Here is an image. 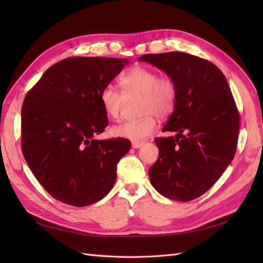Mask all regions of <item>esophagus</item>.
<instances>
[{
	"instance_id": "esophagus-1",
	"label": "esophagus",
	"mask_w": 263,
	"mask_h": 263,
	"mask_svg": "<svg viewBox=\"0 0 263 263\" xmlns=\"http://www.w3.org/2000/svg\"><path fill=\"white\" fill-rule=\"evenodd\" d=\"M132 146H133V148H135V149H138V148H140V147L144 146V142L133 141V142H132Z\"/></svg>"
}]
</instances>
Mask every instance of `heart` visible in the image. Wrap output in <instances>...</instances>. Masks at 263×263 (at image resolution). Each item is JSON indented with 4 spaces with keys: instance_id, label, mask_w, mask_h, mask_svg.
<instances>
[{
    "instance_id": "1",
    "label": "heart",
    "mask_w": 263,
    "mask_h": 263,
    "mask_svg": "<svg viewBox=\"0 0 263 263\" xmlns=\"http://www.w3.org/2000/svg\"><path fill=\"white\" fill-rule=\"evenodd\" d=\"M126 98L141 95L139 119L126 121L112 128L114 136L132 141H141L149 137L157 128L158 117L170 115L177 102V87L170 78L159 77L155 70L145 67H134L119 78ZM124 95L106 86L101 93V103L105 114L112 119L121 116L125 102Z\"/></svg>"
}]
</instances>
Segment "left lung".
Instances as JSON below:
<instances>
[{
  "mask_svg": "<svg viewBox=\"0 0 263 263\" xmlns=\"http://www.w3.org/2000/svg\"><path fill=\"white\" fill-rule=\"evenodd\" d=\"M138 61L164 71L177 87L176 106L162 129L177 136L155 139L159 157L149 168L150 182L170 200L192 201L234 159L239 113L230 87L216 66L190 53H149Z\"/></svg>",
  "mask_w": 263,
  "mask_h": 263,
  "instance_id": "left-lung-1",
  "label": "left lung"
}]
</instances>
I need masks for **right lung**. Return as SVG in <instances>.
Masks as SVG:
<instances>
[{
	"label": "right lung",
	"mask_w": 263,
	"mask_h": 263,
	"mask_svg": "<svg viewBox=\"0 0 263 263\" xmlns=\"http://www.w3.org/2000/svg\"><path fill=\"white\" fill-rule=\"evenodd\" d=\"M128 59L74 57L46 70L22 107V150L35 178L55 200L77 208L97 203L128 153L124 138L98 140L108 125L101 93Z\"/></svg>",
	"instance_id": "obj_1"
}]
</instances>
